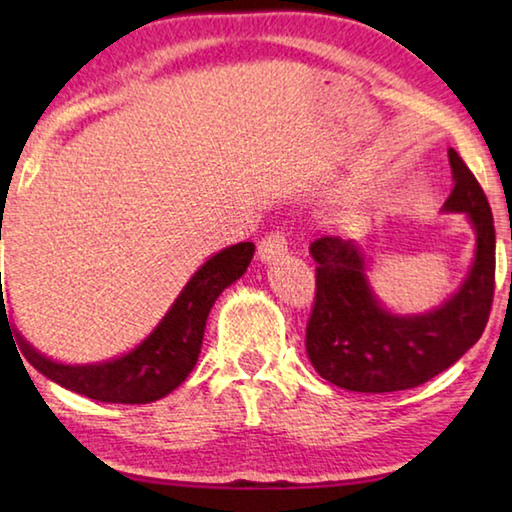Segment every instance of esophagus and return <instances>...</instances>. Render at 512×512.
Listing matches in <instances>:
<instances>
[{
  "label": "esophagus",
  "mask_w": 512,
  "mask_h": 512,
  "mask_svg": "<svg viewBox=\"0 0 512 512\" xmlns=\"http://www.w3.org/2000/svg\"><path fill=\"white\" fill-rule=\"evenodd\" d=\"M286 244L289 242H286L284 233L272 230V233L265 235L261 244H258V258H261L263 263H275L286 254Z\"/></svg>",
  "instance_id": "obj_1"
}]
</instances>
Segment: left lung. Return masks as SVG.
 I'll use <instances>...</instances> for the list:
<instances>
[{
    "label": "left lung",
    "instance_id": "obj_1",
    "mask_svg": "<svg viewBox=\"0 0 512 512\" xmlns=\"http://www.w3.org/2000/svg\"><path fill=\"white\" fill-rule=\"evenodd\" d=\"M454 188L443 212L468 214L475 258L459 291L424 314H394L377 303L368 261L352 240L319 237L317 293L305 347L317 373L335 387L387 394L429 382L459 361L485 331L494 300L496 235L487 195L459 153L450 149Z\"/></svg>",
    "mask_w": 512,
    "mask_h": 512
}]
</instances>
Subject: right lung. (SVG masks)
Here are the masks:
<instances>
[{
  "label": "right lung",
  "instance_id": "obj_1",
  "mask_svg": "<svg viewBox=\"0 0 512 512\" xmlns=\"http://www.w3.org/2000/svg\"><path fill=\"white\" fill-rule=\"evenodd\" d=\"M254 249V242L233 244L200 265L149 338L118 359L67 366L39 354L23 335L16 333L20 352L48 380L93 401L128 405L158 401L177 389L193 370L209 310L221 291L247 272ZM6 321L9 317L2 293V324Z\"/></svg>",
  "mask_w": 512,
  "mask_h": 512
}]
</instances>
